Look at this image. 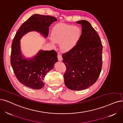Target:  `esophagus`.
Instances as JSON below:
<instances>
[{
    "label": "esophagus",
    "mask_w": 123,
    "mask_h": 123,
    "mask_svg": "<svg viewBox=\"0 0 123 123\" xmlns=\"http://www.w3.org/2000/svg\"><path fill=\"white\" fill-rule=\"evenodd\" d=\"M57 58H58V60L59 61H62V55H59V54L57 55Z\"/></svg>",
    "instance_id": "34e87169"
}]
</instances>
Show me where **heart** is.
<instances>
[{
	"instance_id": "1",
	"label": "heart",
	"mask_w": 123,
	"mask_h": 123,
	"mask_svg": "<svg viewBox=\"0 0 123 123\" xmlns=\"http://www.w3.org/2000/svg\"><path fill=\"white\" fill-rule=\"evenodd\" d=\"M81 36L82 31L80 27L63 23L58 24L52 29V43H61V49L67 52L77 45Z\"/></svg>"
}]
</instances>
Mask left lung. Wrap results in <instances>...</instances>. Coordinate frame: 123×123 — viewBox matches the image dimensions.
<instances>
[{"label":"left lung","mask_w":123,"mask_h":123,"mask_svg":"<svg viewBox=\"0 0 123 123\" xmlns=\"http://www.w3.org/2000/svg\"><path fill=\"white\" fill-rule=\"evenodd\" d=\"M76 23L81 25L82 36L74 48L62 55L67 68L63 77L68 89L82 90L94 84L99 76L102 45L90 23L86 20Z\"/></svg>","instance_id":"8db88e82"}]
</instances>
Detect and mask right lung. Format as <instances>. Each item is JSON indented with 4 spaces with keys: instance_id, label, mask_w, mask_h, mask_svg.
Returning a JSON list of instances; mask_svg holds the SVG:
<instances>
[{
    "instance_id": "1",
    "label": "right lung",
    "mask_w": 123,
    "mask_h": 123,
    "mask_svg": "<svg viewBox=\"0 0 123 123\" xmlns=\"http://www.w3.org/2000/svg\"><path fill=\"white\" fill-rule=\"evenodd\" d=\"M57 19L50 16L35 14L25 22L14 36L12 45L11 63L14 74L22 84L34 89H40L44 85L43 81L47 73L58 61L55 50L39 51L35 56L25 58L22 55L20 40L27 33L35 31L46 37L49 27Z\"/></svg>"
}]
</instances>
